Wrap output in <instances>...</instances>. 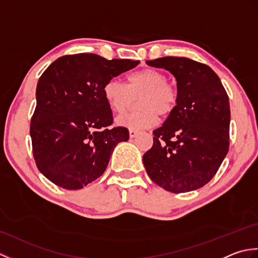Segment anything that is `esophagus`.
<instances>
[{"mask_svg":"<svg viewBox=\"0 0 258 258\" xmlns=\"http://www.w3.org/2000/svg\"><path fill=\"white\" fill-rule=\"evenodd\" d=\"M138 135H139L138 131L130 130V138H131V139H134V138H136V136H138Z\"/></svg>","mask_w":258,"mask_h":258,"instance_id":"esophagus-1","label":"esophagus"}]
</instances>
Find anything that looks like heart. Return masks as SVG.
Segmentation results:
<instances>
[{"mask_svg": "<svg viewBox=\"0 0 258 258\" xmlns=\"http://www.w3.org/2000/svg\"><path fill=\"white\" fill-rule=\"evenodd\" d=\"M103 95L113 112L123 114L138 97L136 112L119 116L117 124L130 130L149 128L157 122V115L166 117L176 106L178 93L168 83L166 75L155 69H143L126 76V85L118 80H108Z\"/></svg>", "mask_w": 258, "mask_h": 258, "instance_id": "obj_1", "label": "heart"}]
</instances>
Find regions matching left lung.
Returning a JSON list of instances; mask_svg holds the SVG:
<instances>
[{"mask_svg":"<svg viewBox=\"0 0 258 258\" xmlns=\"http://www.w3.org/2000/svg\"><path fill=\"white\" fill-rule=\"evenodd\" d=\"M176 79V106L161 127L153 131V146L143 155L151 179L172 193H186L207 184L229 146L228 95L207 65L186 57L146 61Z\"/></svg>","mask_w":258,"mask_h":258,"instance_id":"left-lung-1","label":"left lung"}]
</instances>
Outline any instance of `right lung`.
<instances>
[{"label":"right lung","mask_w":258,"mask_h":258,"mask_svg":"<svg viewBox=\"0 0 258 258\" xmlns=\"http://www.w3.org/2000/svg\"><path fill=\"white\" fill-rule=\"evenodd\" d=\"M139 63L80 53L58 57L41 75L30 134L38 171L52 183L83 188L105 172L114 147L130 139L126 127H109L113 114L103 87Z\"/></svg>","instance_id":"1"}]
</instances>
